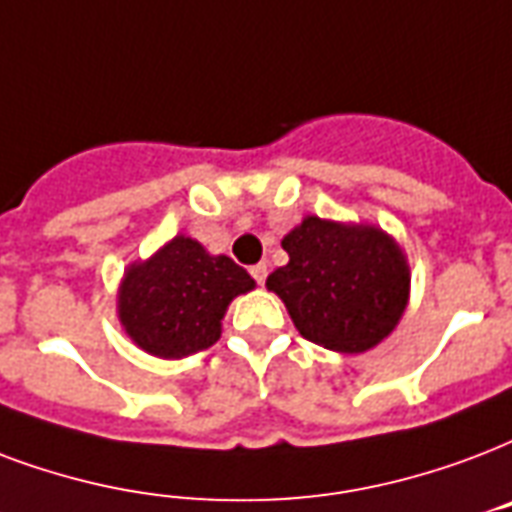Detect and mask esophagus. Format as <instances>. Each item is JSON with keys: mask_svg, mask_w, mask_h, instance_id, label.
I'll list each match as a JSON object with an SVG mask.
<instances>
[{"mask_svg": "<svg viewBox=\"0 0 512 512\" xmlns=\"http://www.w3.org/2000/svg\"><path fill=\"white\" fill-rule=\"evenodd\" d=\"M249 273H252V279H255L257 284H265V276H268V265L265 263H257L249 268Z\"/></svg>", "mask_w": 512, "mask_h": 512, "instance_id": "esophagus-1", "label": "esophagus"}]
</instances>
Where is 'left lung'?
Wrapping results in <instances>:
<instances>
[{
	"instance_id": "8db88e82",
	"label": "left lung",
	"mask_w": 512,
	"mask_h": 512,
	"mask_svg": "<svg viewBox=\"0 0 512 512\" xmlns=\"http://www.w3.org/2000/svg\"><path fill=\"white\" fill-rule=\"evenodd\" d=\"M290 263L265 287L311 343L362 354L392 333L411 298V265L386 230L306 214L282 239Z\"/></svg>"
}]
</instances>
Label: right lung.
I'll return each instance as SVG.
<instances>
[{
  "label": "right lung",
  "mask_w": 512,
  "mask_h": 512,
  "mask_svg": "<svg viewBox=\"0 0 512 512\" xmlns=\"http://www.w3.org/2000/svg\"><path fill=\"white\" fill-rule=\"evenodd\" d=\"M249 290L255 279L241 265L179 233L128 265L117 287V319L142 351L182 360L220 341L230 300Z\"/></svg>",
  "instance_id": "1"
}]
</instances>
